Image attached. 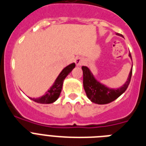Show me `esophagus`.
<instances>
[{
	"mask_svg": "<svg viewBox=\"0 0 146 146\" xmlns=\"http://www.w3.org/2000/svg\"><path fill=\"white\" fill-rule=\"evenodd\" d=\"M75 63H76L77 66H82L83 64H84V60H83L81 58H78V59H76V60H75Z\"/></svg>",
	"mask_w": 146,
	"mask_h": 146,
	"instance_id": "1",
	"label": "esophagus"
}]
</instances>
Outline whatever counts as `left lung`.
<instances>
[{"label":"left lung","instance_id":"8db88e82","mask_svg":"<svg viewBox=\"0 0 146 146\" xmlns=\"http://www.w3.org/2000/svg\"><path fill=\"white\" fill-rule=\"evenodd\" d=\"M117 35L122 36L120 34L117 33ZM129 56L132 59L130 53H129ZM82 70L83 84L87 97L94 103L100 105L108 104L109 102H113L114 100L119 97L122 93L125 92L130 84L133 72V68H131L127 80L122 87L118 89H110L106 87L105 85L100 84L97 80H96L88 68L86 66H82Z\"/></svg>","mask_w":146,"mask_h":146}]
</instances>
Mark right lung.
I'll list each match as a JSON object with an SVG mask.
<instances>
[{"label":"right lung","mask_w":146,"mask_h":146,"mask_svg":"<svg viewBox=\"0 0 146 146\" xmlns=\"http://www.w3.org/2000/svg\"><path fill=\"white\" fill-rule=\"evenodd\" d=\"M75 67V64L72 63L69 66H66L61 73L57 77L56 80H55L54 84L52 87L50 88L48 91L46 92L43 96L39 98H30L31 100L38 103L41 104H50L53 103L56 100L59 98L62 88V84H63V80H65L67 75L72 72V69Z\"/></svg>","instance_id":"add662e5"}]
</instances>
